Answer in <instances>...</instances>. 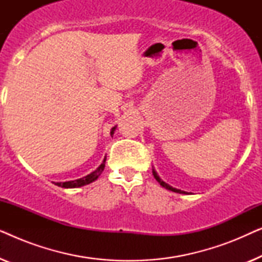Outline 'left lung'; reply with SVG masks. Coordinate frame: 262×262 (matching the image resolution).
Masks as SVG:
<instances>
[{"label":"left lung","instance_id":"left-lung-1","mask_svg":"<svg viewBox=\"0 0 262 262\" xmlns=\"http://www.w3.org/2000/svg\"><path fill=\"white\" fill-rule=\"evenodd\" d=\"M152 175H154V178L156 179V181L159 182V184L162 186V187H164V188H167V189H169V191H171V192H175V193H180V194H186V192L185 191H181V189H178V188H174V187H171L170 185H168L167 182H164L162 179H161L160 177H159V174L156 173V170L152 168Z\"/></svg>","mask_w":262,"mask_h":262}]
</instances>
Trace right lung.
Here are the masks:
<instances>
[{
	"instance_id": "obj_1",
	"label": "right lung",
	"mask_w": 262,
	"mask_h": 262,
	"mask_svg": "<svg viewBox=\"0 0 262 262\" xmlns=\"http://www.w3.org/2000/svg\"><path fill=\"white\" fill-rule=\"evenodd\" d=\"M116 128H117V126L112 127V130H111V136H113ZM105 162H106V156H105V159H103L102 163L100 164V166L96 168L94 171H92L91 174L85 175V177L81 178V179H77V180L66 181V182H55V185L59 186V187H63V188H77V187H82V186H84V185L92 184L93 181H95L96 179L101 175L103 169H105Z\"/></svg>"
}]
</instances>
